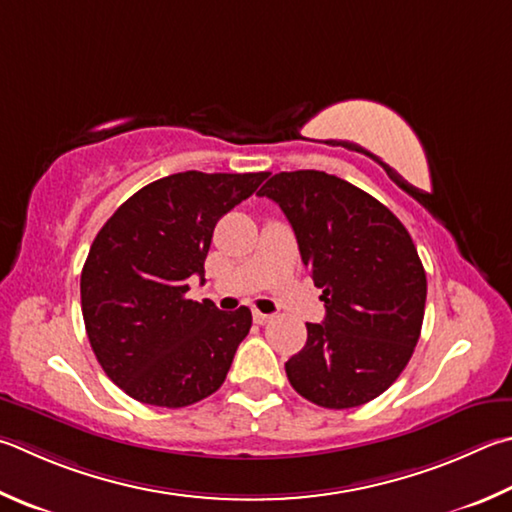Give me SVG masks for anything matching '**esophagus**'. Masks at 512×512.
I'll return each instance as SVG.
<instances>
[{
  "label": "esophagus",
  "instance_id": "34e87169",
  "mask_svg": "<svg viewBox=\"0 0 512 512\" xmlns=\"http://www.w3.org/2000/svg\"><path fill=\"white\" fill-rule=\"evenodd\" d=\"M253 320H255L257 324H268V322L273 320V315L262 313V311H253Z\"/></svg>",
  "mask_w": 512,
  "mask_h": 512
}]
</instances>
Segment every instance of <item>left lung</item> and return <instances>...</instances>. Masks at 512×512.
I'll list each match as a JSON object with an SVG mask.
<instances>
[{
  "mask_svg": "<svg viewBox=\"0 0 512 512\" xmlns=\"http://www.w3.org/2000/svg\"><path fill=\"white\" fill-rule=\"evenodd\" d=\"M259 197L293 226L327 309L322 324L306 322V345L284 365L293 389L329 410L374 401L421 336L427 280L410 232L378 199L327 172L273 174Z\"/></svg>",
  "mask_w": 512,
  "mask_h": 512,
  "instance_id": "left-lung-1",
  "label": "left lung"
}]
</instances>
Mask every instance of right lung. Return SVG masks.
<instances>
[{
  "mask_svg": "<svg viewBox=\"0 0 512 512\" xmlns=\"http://www.w3.org/2000/svg\"><path fill=\"white\" fill-rule=\"evenodd\" d=\"M266 176H163L100 228L80 275L82 318L100 367L127 396L176 410L224 385L253 315L248 306L228 313L185 293L192 275L203 280L217 221Z\"/></svg>",
  "mask_w": 512,
  "mask_h": 512,
  "instance_id": "right-lung-1",
  "label": "right lung"
}]
</instances>
